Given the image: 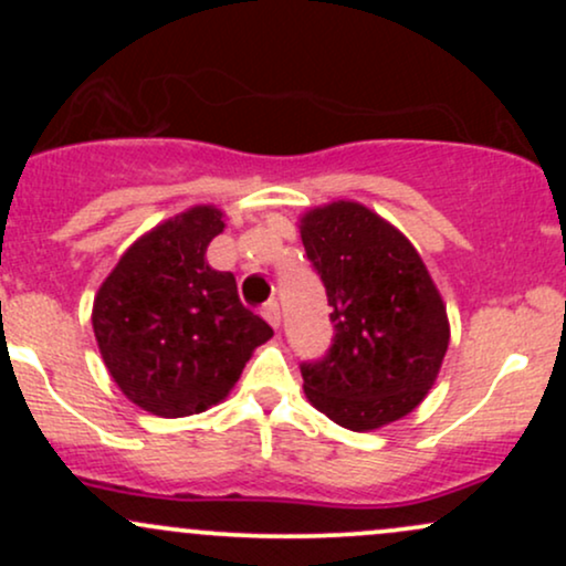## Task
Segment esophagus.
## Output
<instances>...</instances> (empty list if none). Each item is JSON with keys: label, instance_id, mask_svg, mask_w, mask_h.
Instances as JSON below:
<instances>
[{"label": "esophagus", "instance_id": "34e87169", "mask_svg": "<svg viewBox=\"0 0 566 566\" xmlns=\"http://www.w3.org/2000/svg\"><path fill=\"white\" fill-rule=\"evenodd\" d=\"M263 316H265V322L271 324V327L279 329V324H282V311H279L276 301H269L263 305Z\"/></svg>", "mask_w": 566, "mask_h": 566}]
</instances>
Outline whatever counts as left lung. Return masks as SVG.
Returning <instances> with one entry per match:
<instances>
[{
    "label": "left lung",
    "mask_w": 566,
    "mask_h": 566,
    "mask_svg": "<svg viewBox=\"0 0 566 566\" xmlns=\"http://www.w3.org/2000/svg\"><path fill=\"white\" fill-rule=\"evenodd\" d=\"M301 239L333 305V346L303 361V391L348 431H375L420 401L450 346L447 305L423 258L359 201H333L301 218Z\"/></svg>",
    "instance_id": "1"
}]
</instances>
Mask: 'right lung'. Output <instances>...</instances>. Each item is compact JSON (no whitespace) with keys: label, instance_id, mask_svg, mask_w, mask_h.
<instances>
[{"label":"right lung","instance_id":"obj_1","mask_svg":"<svg viewBox=\"0 0 566 566\" xmlns=\"http://www.w3.org/2000/svg\"><path fill=\"white\" fill-rule=\"evenodd\" d=\"M223 212L197 205L135 242L97 290L93 329L133 405L186 418L226 399L252 350L274 335L239 301L231 271L207 263Z\"/></svg>","mask_w":566,"mask_h":566}]
</instances>
